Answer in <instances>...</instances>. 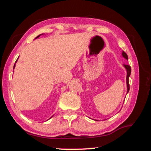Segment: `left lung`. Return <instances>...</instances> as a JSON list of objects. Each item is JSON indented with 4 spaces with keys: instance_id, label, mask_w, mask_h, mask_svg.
<instances>
[{
    "instance_id": "left-lung-1",
    "label": "left lung",
    "mask_w": 151,
    "mask_h": 151,
    "mask_svg": "<svg viewBox=\"0 0 151 151\" xmlns=\"http://www.w3.org/2000/svg\"><path fill=\"white\" fill-rule=\"evenodd\" d=\"M122 56L124 58H126L127 60H128V56L126 54V52H124V51H122ZM124 68H126L127 70V93H129V89H130V86H129V78L130 75H131V66L129 65H124ZM94 121H96V120H94Z\"/></svg>"
}]
</instances>
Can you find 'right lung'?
<instances>
[{
    "mask_svg": "<svg viewBox=\"0 0 151 151\" xmlns=\"http://www.w3.org/2000/svg\"><path fill=\"white\" fill-rule=\"evenodd\" d=\"M40 35H39V36H37V37H36V38H35V39H37V38H39V37H40ZM17 60H18V58H17ZM17 60H16V63H17ZM14 67H15V64H14V68H14Z\"/></svg>",
    "mask_w": 151,
    "mask_h": 151,
    "instance_id": "obj_1",
    "label": "right lung"
}]
</instances>
